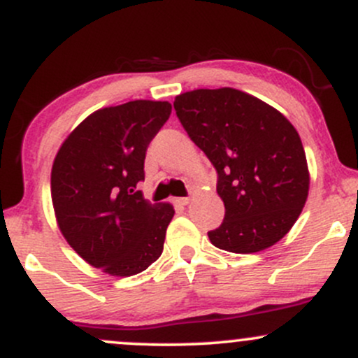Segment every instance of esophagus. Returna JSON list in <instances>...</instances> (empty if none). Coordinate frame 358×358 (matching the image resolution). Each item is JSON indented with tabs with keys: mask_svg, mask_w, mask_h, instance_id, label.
I'll return each instance as SVG.
<instances>
[{
	"mask_svg": "<svg viewBox=\"0 0 358 358\" xmlns=\"http://www.w3.org/2000/svg\"><path fill=\"white\" fill-rule=\"evenodd\" d=\"M175 203L180 205V207H185V205L190 203V199H188V196H182V199H176Z\"/></svg>",
	"mask_w": 358,
	"mask_h": 358,
	"instance_id": "esophagus-1",
	"label": "esophagus"
}]
</instances>
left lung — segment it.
<instances>
[{
  "label": "left lung",
  "mask_w": 358,
  "mask_h": 358,
  "mask_svg": "<svg viewBox=\"0 0 358 358\" xmlns=\"http://www.w3.org/2000/svg\"><path fill=\"white\" fill-rule=\"evenodd\" d=\"M173 108L219 176L225 217L208 232L212 244L252 254L281 241L298 220L310 188L294 126L273 106L232 87L180 94Z\"/></svg>",
  "instance_id": "1"
}]
</instances>
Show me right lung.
<instances>
[{"instance_id":"obj_1","label":"right lung","mask_w":358,"mask_h":358,"mask_svg":"<svg viewBox=\"0 0 358 358\" xmlns=\"http://www.w3.org/2000/svg\"><path fill=\"white\" fill-rule=\"evenodd\" d=\"M171 114L166 101H131L92 113L62 143L52 166V203L62 236L110 276H133L162 256L170 203H150L148 145Z\"/></svg>"}]
</instances>
